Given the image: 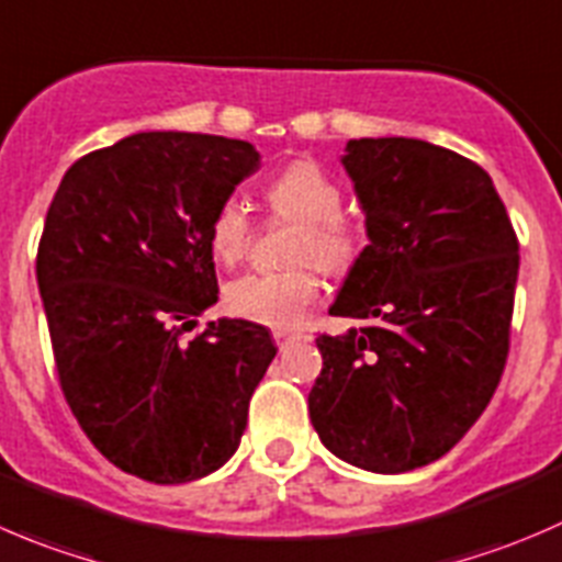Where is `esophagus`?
Segmentation results:
<instances>
[{"instance_id":"esophagus-1","label":"esophagus","mask_w":562,"mask_h":562,"mask_svg":"<svg viewBox=\"0 0 562 562\" xmlns=\"http://www.w3.org/2000/svg\"><path fill=\"white\" fill-rule=\"evenodd\" d=\"M276 344H279V349H289L294 341H300V333H289V330H276L273 333Z\"/></svg>"}]
</instances>
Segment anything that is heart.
I'll return each mask as SVG.
<instances>
[{
    "instance_id": "heart-1",
    "label": "heart",
    "mask_w": 562,
    "mask_h": 562,
    "mask_svg": "<svg viewBox=\"0 0 562 562\" xmlns=\"http://www.w3.org/2000/svg\"><path fill=\"white\" fill-rule=\"evenodd\" d=\"M265 202L276 218L297 221L289 259L294 268L246 273L226 286V305L235 316L257 325H300L322 292L314 259L325 273L341 276L363 254V229L341 213V188L314 160H294L265 186ZM254 240V221L240 199H226L210 224V248L224 265L240 262Z\"/></svg>"
}]
</instances>
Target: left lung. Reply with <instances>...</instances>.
<instances>
[{"label": "left lung", "instance_id": "8db88e82", "mask_svg": "<svg viewBox=\"0 0 562 562\" xmlns=\"http://www.w3.org/2000/svg\"><path fill=\"white\" fill-rule=\"evenodd\" d=\"M341 164L369 246L322 333L308 413L322 446L396 475L446 457L494 396L508 358L519 243L477 164L420 138H352Z\"/></svg>", "mask_w": 562, "mask_h": 562}]
</instances>
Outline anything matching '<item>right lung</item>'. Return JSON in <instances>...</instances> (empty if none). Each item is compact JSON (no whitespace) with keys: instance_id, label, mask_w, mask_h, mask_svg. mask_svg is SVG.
Returning a JSON list of instances; mask_svg holds the SVG:
<instances>
[{"instance_id":"right-lung-1","label":"right lung","mask_w":562,"mask_h":562,"mask_svg":"<svg viewBox=\"0 0 562 562\" xmlns=\"http://www.w3.org/2000/svg\"><path fill=\"white\" fill-rule=\"evenodd\" d=\"M259 153L207 133H133L65 171L37 248L59 385L92 446L149 483L224 468L279 347L218 303L210 224Z\"/></svg>"}]
</instances>
